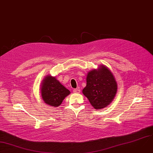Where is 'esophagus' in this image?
<instances>
[{
	"label": "esophagus",
	"mask_w": 153,
	"mask_h": 153,
	"mask_svg": "<svg viewBox=\"0 0 153 153\" xmlns=\"http://www.w3.org/2000/svg\"><path fill=\"white\" fill-rule=\"evenodd\" d=\"M73 92L75 93H79L80 92V90L79 88H76L73 90Z\"/></svg>",
	"instance_id": "1"
}]
</instances>
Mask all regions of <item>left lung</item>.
Masks as SVG:
<instances>
[{"label": "left lung", "instance_id": "1", "mask_svg": "<svg viewBox=\"0 0 153 153\" xmlns=\"http://www.w3.org/2000/svg\"><path fill=\"white\" fill-rule=\"evenodd\" d=\"M117 91V84L109 69L104 65L98 70L88 73L87 85L82 93L96 109H101L108 105L114 100Z\"/></svg>", "mask_w": 153, "mask_h": 153}]
</instances>
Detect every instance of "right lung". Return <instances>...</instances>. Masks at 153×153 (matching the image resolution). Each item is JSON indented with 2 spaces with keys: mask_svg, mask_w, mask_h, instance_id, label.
<instances>
[{
  "mask_svg": "<svg viewBox=\"0 0 153 153\" xmlns=\"http://www.w3.org/2000/svg\"><path fill=\"white\" fill-rule=\"evenodd\" d=\"M41 96L45 103L57 107L70 91L66 89L55 77L48 75L41 85Z\"/></svg>",
  "mask_w": 153,
  "mask_h": 153,
  "instance_id": "add662e5",
  "label": "right lung"
}]
</instances>
